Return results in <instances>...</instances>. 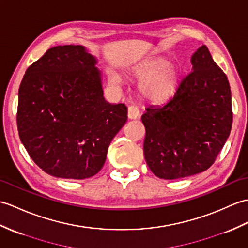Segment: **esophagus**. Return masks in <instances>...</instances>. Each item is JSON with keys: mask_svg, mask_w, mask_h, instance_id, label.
<instances>
[{"mask_svg": "<svg viewBox=\"0 0 248 248\" xmlns=\"http://www.w3.org/2000/svg\"><path fill=\"white\" fill-rule=\"evenodd\" d=\"M138 116H140V111L138 108L134 106H131L128 108V117L129 119H136Z\"/></svg>", "mask_w": 248, "mask_h": 248, "instance_id": "1", "label": "esophagus"}]
</instances>
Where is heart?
I'll return each instance as SVG.
<instances>
[{
  "mask_svg": "<svg viewBox=\"0 0 248 248\" xmlns=\"http://www.w3.org/2000/svg\"><path fill=\"white\" fill-rule=\"evenodd\" d=\"M136 77L140 80L142 96L151 102H163L173 96L180 81L178 68L164 58H157L143 63L135 71ZM112 81L122 82L119 76L113 75Z\"/></svg>",
  "mask_w": 248,
  "mask_h": 248,
  "instance_id": "heart-1",
  "label": "heart"
}]
</instances>
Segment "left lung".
<instances>
[{"instance_id":"1","label":"left lung","mask_w":248,"mask_h":248,"mask_svg":"<svg viewBox=\"0 0 248 248\" xmlns=\"http://www.w3.org/2000/svg\"><path fill=\"white\" fill-rule=\"evenodd\" d=\"M191 64L173 98L163 106L148 107L141 116L147 165L164 180L208 169L232 130V93L225 73L206 45L192 55Z\"/></svg>"}]
</instances>
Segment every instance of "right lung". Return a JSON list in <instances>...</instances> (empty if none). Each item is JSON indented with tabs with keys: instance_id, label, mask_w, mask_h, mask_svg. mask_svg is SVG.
I'll return each mask as SVG.
<instances>
[{
	"instance_id": "1",
	"label": "right lung",
	"mask_w": 248,
	"mask_h": 248,
	"mask_svg": "<svg viewBox=\"0 0 248 248\" xmlns=\"http://www.w3.org/2000/svg\"><path fill=\"white\" fill-rule=\"evenodd\" d=\"M96 63L82 45H59L33 62L22 79L20 140L49 175L83 180L98 173L128 119L124 103L106 101Z\"/></svg>"
}]
</instances>
